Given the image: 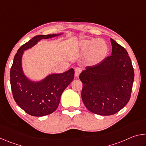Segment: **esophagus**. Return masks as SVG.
Wrapping results in <instances>:
<instances>
[{"label": "esophagus", "mask_w": 146, "mask_h": 146, "mask_svg": "<svg viewBox=\"0 0 146 146\" xmlns=\"http://www.w3.org/2000/svg\"><path fill=\"white\" fill-rule=\"evenodd\" d=\"M81 71H82V70H81V69L80 68H76L75 70V75L76 77H78V76H79V75H80V73H81Z\"/></svg>", "instance_id": "34e87169"}]
</instances>
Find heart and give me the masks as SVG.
Segmentation results:
<instances>
[{
  "label": "heart",
  "mask_w": 146,
  "mask_h": 146,
  "mask_svg": "<svg viewBox=\"0 0 146 146\" xmlns=\"http://www.w3.org/2000/svg\"><path fill=\"white\" fill-rule=\"evenodd\" d=\"M78 48L83 54H86V62L90 65L100 63L107 56L109 51L107 43L101 39L93 41L83 40L79 43Z\"/></svg>",
  "instance_id": "1"
}]
</instances>
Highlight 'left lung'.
<instances>
[{
  "mask_svg": "<svg viewBox=\"0 0 146 146\" xmlns=\"http://www.w3.org/2000/svg\"><path fill=\"white\" fill-rule=\"evenodd\" d=\"M110 40L111 55L97 65L86 67L79 76L85 106L91 113L102 116L115 114L127 104L134 80V70L127 51Z\"/></svg>",
  "mask_w": 146,
  "mask_h": 146,
  "instance_id": "1",
  "label": "left lung"
}]
</instances>
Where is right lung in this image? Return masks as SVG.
Here are the masks:
<instances>
[{"label": "right lung", "mask_w": 146, "mask_h": 146, "mask_svg": "<svg viewBox=\"0 0 146 146\" xmlns=\"http://www.w3.org/2000/svg\"><path fill=\"white\" fill-rule=\"evenodd\" d=\"M62 34L34 36L22 46L14 56L10 70L12 93L19 107L31 116L43 117L55 111L60 103L62 93L73 80L75 71L71 68L62 73L49 74L41 80H31L23 70L24 51L36 45L42 39L51 38Z\"/></svg>", "instance_id": "right-lung-1"}]
</instances>
